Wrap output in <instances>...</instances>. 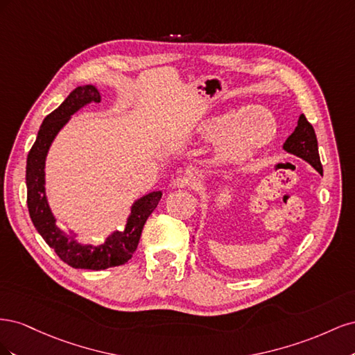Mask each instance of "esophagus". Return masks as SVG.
I'll return each instance as SVG.
<instances>
[{"mask_svg": "<svg viewBox=\"0 0 355 355\" xmlns=\"http://www.w3.org/2000/svg\"><path fill=\"white\" fill-rule=\"evenodd\" d=\"M196 185H197V180L194 176H191V175H182L173 180V187H176V188L192 189Z\"/></svg>", "mask_w": 355, "mask_h": 355, "instance_id": "34e87169", "label": "esophagus"}]
</instances>
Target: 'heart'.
<instances>
[{"mask_svg":"<svg viewBox=\"0 0 355 355\" xmlns=\"http://www.w3.org/2000/svg\"><path fill=\"white\" fill-rule=\"evenodd\" d=\"M201 133L219 142L222 155L231 159L252 157L265 146L275 133L272 116L261 106H247L237 114L209 118L201 125Z\"/></svg>","mask_w":355,"mask_h":355,"instance_id":"heart-1","label":"heart"}]
</instances>
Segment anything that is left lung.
<instances>
[{"label":"left lung","instance_id":"1","mask_svg":"<svg viewBox=\"0 0 355 355\" xmlns=\"http://www.w3.org/2000/svg\"><path fill=\"white\" fill-rule=\"evenodd\" d=\"M283 148L287 153L295 154L305 159L306 163H309L318 171V173L323 175V166H321L318 155V144L314 127L311 125V123L306 120V116L304 114L299 116L295 132L287 137Z\"/></svg>","mask_w":355,"mask_h":355}]
</instances>
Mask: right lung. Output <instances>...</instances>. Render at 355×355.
<instances>
[{"label": "right lung", "instance_id": "1", "mask_svg": "<svg viewBox=\"0 0 355 355\" xmlns=\"http://www.w3.org/2000/svg\"><path fill=\"white\" fill-rule=\"evenodd\" d=\"M90 102H101V93L94 85H83L71 92L59 108L44 118L38 130L37 141L32 145L26 159V202L34 227L63 262L72 268L101 271L106 268L124 265L132 259L141 240L144 225L149 214L158 206L163 194L161 191H154L137 200L133 204L124 231L114 232L101 245L80 244L75 241L72 235H67L58 227L46 198V157L53 139L68 123L71 115Z\"/></svg>", "mask_w": 355, "mask_h": 355}]
</instances>
